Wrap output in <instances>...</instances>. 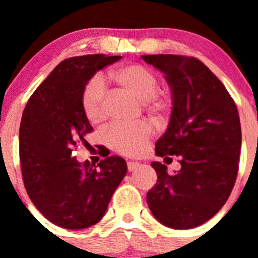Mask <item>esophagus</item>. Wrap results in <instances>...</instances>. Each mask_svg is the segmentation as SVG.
I'll return each instance as SVG.
<instances>
[{"label":"esophagus","instance_id":"esophagus-1","mask_svg":"<svg viewBox=\"0 0 258 258\" xmlns=\"http://www.w3.org/2000/svg\"><path fill=\"white\" fill-rule=\"evenodd\" d=\"M140 166L141 165H140L139 162H135V161H128V162H127V170H128L130 172H132V171L137 170Z\"/></svg>","mask_w":258,"mask_h":258}]
</instances>
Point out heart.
I'll return each instance as SVG.
<instances>
[{
  "instance_id": "1",
  "label": "heart",
  "mask_w": 258,
  "mask_h": 258,
  "mask_svg": "<svg viewBox=\"0 0 258 258\" xmlns=\"http://www.w3.org/2000/svg\"><path fill=\"white\" fill-rule=\"evenodd\" d=\"M105 81L124 88L140 101H148L161 105L155 95L158 87L157 76L142 64H123L113 69L105 77ZM82 107L86 117L92 123H98L105 118V86L100 79L91 81L82 93ZM152 135V127L147 122L135 124L116 123L110 127L105 141L111 150L127 156L140 155L145 151Z\"/></svg>"
}]
</instances>
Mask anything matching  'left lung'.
<instances>
[{
  "mask_svg": "<svg viewBox=\"0 0 258 258\" xmlns=\"http://www.w3.org/2000/svg\"><path fill=\"white\" fill-rule=\"evenodd\" d=\"M165 75L172 110L156 155L181 157V170L152 162L157 182L147 192L153 217L167 227L188 230L222 209L235 184L241 152V124L235 101L206 64L177 54L141 56Z\"/></svg>",
  "mask_w": 258,
  "mask_h": 258,
  "instance_id": "1",
  "label": "left lung"
}]
</instances>
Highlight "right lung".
<instances>
[{
  "label": "right lung",
  "instance_id": "add662e5",
  "mask_svg": "<svg viewBox=\"0 0 258 258\" xmlns=\"http://www.w3.org/2000/svg\"><path fill=\"white\" fill-rule=\"evenodd\" d=\"M121 56L87 54L57 64L26 105L20 126V161L26 191L37 210L59 227L82 230L105 215L126 176L123 158L97 166L79 162L74 148L88 145L92 126L82 107L88 81Z\"/></svg>",
  "mask_w": 258,
  "mask_h": 258
}]
</instances>
